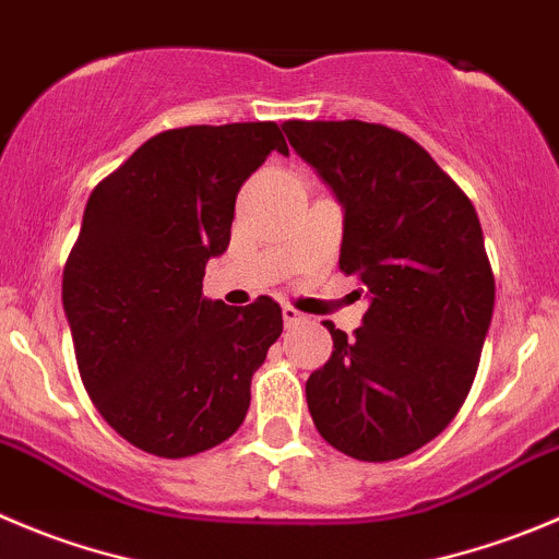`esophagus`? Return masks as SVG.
I'll return each mask as SVG.
<instances>
[{
  "mask_svg": "<svg viewBox=\"0 0 559 559\" xmlns=\"http://www.w3.org/2000/svg\"><path fill=\"white\" fill-rule=\"evenodd\" d=\"M283 321H285V326H296V323L305 321V316H301L299 310H294L290 305H285L283 307Z\"/></svg>",
  "mask_w": 559,
  "mask_h": 559,
  "instance_id": "obj_1",
  "label": "esophagus"
}]
</instances>
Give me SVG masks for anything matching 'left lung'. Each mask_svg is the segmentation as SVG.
I'll return each mask as SVG.
<instances>
[{
	"label": "left lung",
	"mask_w": 559,
	"mask_h": 559,
	"mask_svg": "<svg viewBox=\"0 0 559 559\" xmlns=\"http://www.w3.org/2000/svg\"><path fill=\"white\" fill-rule=\"evenodd\" d=\"M283 129L343 205L340 271L370 301L354 337L326 321L334 350L307 379L312 423L350 459H403L453 423L475 381L493 312L480 219L401 131L362 120Z\"/></svg>",
	"instance_id": "left-lung-1"
}]
</instances>
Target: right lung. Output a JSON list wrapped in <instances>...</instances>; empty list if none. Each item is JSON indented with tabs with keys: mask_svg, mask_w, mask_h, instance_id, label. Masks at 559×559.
Returning a JSON list of instances; mask_svg holds the SVG:
<instances>
[{
	"mask_svg": "<svg viewBox=\"0 0 559 559\" xmlns=\"http://www.w3.org/2000/svg\"><path fill=\"white\" fill-rule=\"evenodd\" d=\"M271 151L288 156L276 123L164 131L84 209L62 271L79 373L100 417L158 459L230 439L252 373L283 334L269 296L247 307L203 296L205 263L230 243L238 189Z\"/></svg>",
	"mask_w": 559,
	"mask_h": 559,
	"instance_id": "obj_1",
	"label": "right lung"
}]
</instances>
